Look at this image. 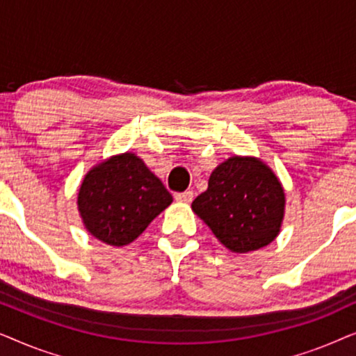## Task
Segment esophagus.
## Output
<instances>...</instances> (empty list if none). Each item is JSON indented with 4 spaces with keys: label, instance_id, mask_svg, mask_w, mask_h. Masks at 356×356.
<instances>
[{
    "label": "esophagus",
    "instance_id": "esophagus-1",
    "mask_svg": "<svg viewBox=\"0 0 356 356\" xmlns=\"http://www.w3.org/2000/svg\"><path fill=\"white\" fill-rule=\"evenodd\" d=\"M193 197H194V193L193 191H184V193L175 194V199H177L178 202H184V204L191 202Z\"/></svg>",
    "mask_w": 356,
    "mask_h": 356
}]
</instances>
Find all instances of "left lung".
Masks as SVG:
<instances>
[{"label": "left lung", "mask_w": 356, "mask_h": 356, "mask_svg": "<svg viewBox=\"0 0 356 356\" xmlns=\"http://www.w3.org/2000/svg\"><path fill=\"white\" fill-rule=\"evenodd\" d=\"M193 212L232 252H251L279 236L285 191L269 165L257 157L233 155L211 173Z\"/></svg>", "instance_id": "1"}]
</instances>
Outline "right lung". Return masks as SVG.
I'll return each mask as SVG.
<instances>
[{
  "mask_svg": "<svg viewBox=\"0 0 356 356\" xmlns=\"http://www.w3.org/2000/svg\"><path fill=\"white\" fill-rule=\"evenodd\" d=\"M173 202L163 183L133 152L111 155L86 173L77 211L86 230L110 246L133 243Z\"/></svg>",
  "mask_w": 356,
  "mask_h": 356,
  "instance_id": "add662e5",
  "label": "right lung"
}]
</instances>
